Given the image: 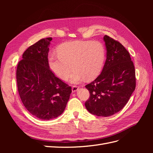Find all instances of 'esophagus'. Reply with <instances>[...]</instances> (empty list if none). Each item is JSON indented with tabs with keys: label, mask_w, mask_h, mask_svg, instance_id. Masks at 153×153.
Instances as JSON below:
<instances>
[{
	"label": "esophagus",
	"mask_w": 153,
	"mask_h": 153,
	"mask_svg": "<svg viewBox=\"0 0 153 153\" xmlns=\"http://www.w3.org/2000/svg\"><path fill=\"white\" fill-rule=\"evenodd\" d=\"M78 89V87L76 85H73L72 87V92H75L77 91Z\"/></svg>",
	"instance_id": "obj_1"
}]
</instances>
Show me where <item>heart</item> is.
<instances>
[{"instance_id": "1", "label": "heart", "mask_w": 153, "mask_h": 153, "mask_svg": "<svg viewBox=\"0 0 153 153\" xmlns=\"http://www.w3.org/2000/svg\"><path fill=\"white\" fill-rule=\"evenodd\" d=\"M57 55L50 54L48 66L55 76L66 80L74 71L69 82L78 84L98 76L104 64L105 49L99 41H77L62 43L57 48Z\"/></svg>"}]
</instances>
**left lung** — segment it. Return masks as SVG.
<instances>
[{
	"mask_svg": "<svg viewBox=\"0 0 153 153\" xmlns=\"http://www.w3.org/2000/svg\"><path fill=\"white\" fill-rule=\"evenodd\" d=\"M106 59L100 75L85 85L90 97L85 106L97 116L108 117L121 110L135 89V70L128 50L105 35Z\"/></svg>",
	"mask_w": 153,
	"mask_h": 153,
	"instance_id": "obj_1",
	"label": "left lung"
}]
</instances>
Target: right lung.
Masks as SVG:
<instances>
[{
	"label": "right lung",
	"mask_w": 153,
	"mask_h": 153,
	"mask_svg": "<svg viewBox=\"0 0 153 153\" xmlns=\"http://www.w3.org/2000/svg\"><path fill=\"white\" fill-rule=\"evenodd\" d=\"M52 38L40 39L27 48L16 69L18 90L26 109L41 120H50L65 110L71 87L55 76L48 63Z\"/></svg>",
	"instance_id": "obj_1"
}]
</instances>
